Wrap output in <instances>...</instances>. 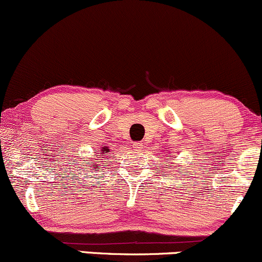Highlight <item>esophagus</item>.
Here are the masks:
<instances>
[{
	"label": "esophagus",
	"mask_w": 262,
	"mask_h": 262,
	"mask_svg": "<svg viewBox=\"0 0 262 262\" xmlns=\"http://www.w3.org/2000/svg\"><path fill=\"white\" fill-rule=\"evenodd\" d=\"M132 147H134V149L138 150V149L142 148V143H140V142H135L134 144H132Z\"/></svg>",
	"instance_id": "1"
}]
</instances>
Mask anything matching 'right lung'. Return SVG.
<instances>
[{"mask_svg":"<svg viewBox=\"0 0 262 262\" xmlns=\"http://www.w3.org/2000/svg\"><path fill=\"white\" fill-rule=\"evenodd\" d=\"M101 149H103V152H101L103 155H105V153L107 152V147H104V148H101ZM93 161H94V159H93ZM95 161H97V159H95ZM93 169H95V168H93Z\"/></svg>","mask_w":262,"mask_h":262,"instance_id":"obj_1","label":"right lung"}]
</instances>
